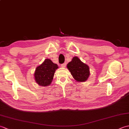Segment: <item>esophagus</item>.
Masks as SVG:
<instances>
[{
    "label": "esophagus",
    "mask_w": 129,
    "mask_h": 129,
    "mask_svg": "<svg viewBox=\"0 0 129 129\" xmlns=\"http://www.w3.org/2000/svg\"><path fill=\"white\" fill-rule=\"evenodd\" d=\"M66 65H67V63L65 62V63H63V64H61V67L62 68H65L66 67Z\"/></svg>",
    "instance_id": "esophagus-1"
}]
</instances>
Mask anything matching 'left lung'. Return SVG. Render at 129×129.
Here are the masks:
<instances>
[{
    "label": "left lung",
    "instance_id": "left-lung-1",
    "mask_svg": "<svg viewBox=\"0 0 129 129\" xmlns=\"http://www.w3.org/2000/svg\"><path fill=\"white\" fill-rule=\"evenodd\" d=\"M68 69L73 77L78 82H84L87 80L90 75L89 67L84 64L79 57L74 56L67 65Z\"/></svg>",
    "mask_w": 129,
    "mask_h": 129
}]
</instances>
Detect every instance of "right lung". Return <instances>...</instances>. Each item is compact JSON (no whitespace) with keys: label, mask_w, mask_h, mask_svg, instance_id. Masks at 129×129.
Wrapping results in <instances>:
<instances>
[{"label":"right lung","mask_w":129,"mask_h":129,"mask_svg":"<svg viewBox=\"0 0 129 129\" xmlns=\"http://www.w3.org/2000/svg\"><path fill=\"white\" fill-rule=\"evenodd\" d=\"M57 68L56 64H54L50 59H46L36 68L34 73L35 81L40 86H49L51 83L55 72Z\"/></svg>","instance_id":"right-lung-1"}]
</instances>
